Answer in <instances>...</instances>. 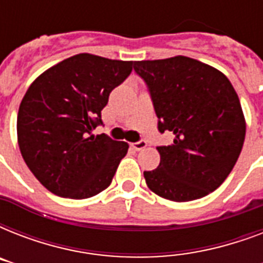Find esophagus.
<instances>
[{"mask_svg": "<svg viewBox=\"0 0 263 263\" xmlns=\"http://www.w3.org/2000/svg\"><path fill=\"white\" fill-rule=\"evenodd\" d=\"M146 146H147V142L143 139H140V140H138V142H135V143H132V147H134V150H136V152L143 150Z\"/></svg>", "mask_w": 263, "mask_h": 263, "instance_id": "esophagus-1", "label": "esophagus"}]
</instances>
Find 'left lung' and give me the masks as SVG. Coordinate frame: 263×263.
Returning <instances> with one entry per match:
<instances>
[{
  "instance_id": "1",
  "label": "left lung",
  "mask_w": 263,
  "mask_h": 263,
  "mask_svg": "<svg viewBox=\"0 0 263 263\" xmlns=\"http://www.w3.org/2000/svg\"><path fill=\"white\" fill-rule=\"evenodd\" d=\"M158 117V131L173 132L157 146L158 168L143 172L147 187L175 202L199 199L224 183L240 156L246 123L228 78L198 60L177 55L135 61Z\"/></svg>"
}]
</instances>
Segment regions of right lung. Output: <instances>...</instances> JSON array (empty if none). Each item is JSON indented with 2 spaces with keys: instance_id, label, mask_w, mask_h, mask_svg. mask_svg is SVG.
<instances>
[{
  "instance_id": "right-lung-1",
  "label": "right lung",
  "mask_w": 263,
  "mask_h": 263,
  "mask_svg": "<svg viewBox=\"0 0 263 263\" xmlns=\"http://www.w3.org/2000/svg\"><path fill=\"white\" fill-rule=\"evenodd\" d=\"M132 72V61L76 54L31 84L17 115L27 166L54 195L86 199L110 185L128 143L94 136L109 94Z\"/></svg>"
}]
</instances>
